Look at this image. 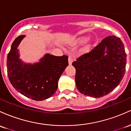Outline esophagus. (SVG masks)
Masks as SVG:
<instances>
[{
    "mask_svg": "<svg viewBox=\"0 0 131 131\" xmlns=\"http://www.w3.org/2000/svg\"><path fill=\"white\" fill-rule=\"evenodd\" d=\"M73 61V59L72 58V57H71V56H69L68 57V63H69V64H70V65H71V64H72Z\"/></svg>",
    "mask_w": 131,
    "mask_h": 131,
    "instance_id": "obj_1",
    "label": "esophagus"
}]
</instances>
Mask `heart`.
<instances>
[{"mask_svg": "<svg viewBox=\"0 0 131 131\" xmlns=\"http://www.w3.org/2000/svg\"><path fill=\"white\" fill-rule=\"evenodd\" d=\"M88 40H89V37H83V38H80V39L78 40V43H83L86 42ZM88 50H89V47H87V48H85V50H85V51H88Z\"/></svg>", "mask_w": 131, "mask_h": 131, "instance_id": "b5f03b06", "label": "heart"}]
</instances>
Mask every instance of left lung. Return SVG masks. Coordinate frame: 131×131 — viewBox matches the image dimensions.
Instances as JSON below:
<instances>
[{
    "mask_svg": "<svg viewBox=\"0 0 131 131\" xmlns=\"http://www.w3.org/2000/svg\"><path fill=\"white\" fill-rule=\"evenodd\" d=\"M126 64V53L121 40L116 36L106 37L73 62L78 90L94 97L107 95L123 80Z\"/></svg>",
    "mask_w": 131,
    "mask_h": 131,
    "instance_id": "obj_1",
    "label": "left lung"
}]
</instances>
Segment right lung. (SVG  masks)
Listing matches in <instances>:
<instances>
[{
	"instance_id": "right-lung-1",
	"label": "right lung",
	"mask_w": 131,
	"mask_h": 131,
	"mask_svg": "<svg viewBox=\"0 0 131 131\" xmlns=\"http://www.w3.org/2000/svg\"><path fill=\"white\" fill-rule=\"evenodd\" d=\"M25 35L12 43L7 55V74L13 87L26 97L35 101L49 98L57 91L58 81L68 65V56L46 54L40 62L26 64L19 59L18 45Z\"/></svg>"
}]
</instances>
